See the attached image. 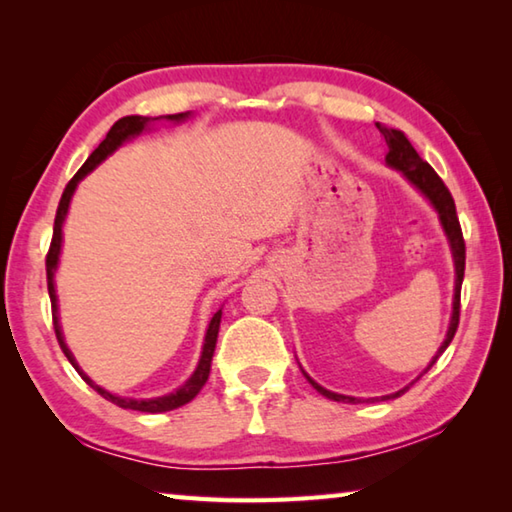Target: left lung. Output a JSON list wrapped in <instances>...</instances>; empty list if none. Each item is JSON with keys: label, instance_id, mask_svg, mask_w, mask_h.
I'll return each mask as SVG.
<instances>
[{"label": "left lung", "instance_id": "left-lung-1", "mask_svg": "<svg viewBox=\"0 0 512 512\" xmlns=\"http://www.w3.org/2000/svg\"><path fill=\"white\" fill-rule=\"evenodd\" d=\"M377 128L384 135L386 146H388V155H386V162L388 167H393L402 173V176L409 180L413 187H418L420 192L429 198V203L436 207V212L440 216V223H443V230L449 239V246H452V257H454V266H456V287H454V311H452V320H449V329H447V336L443 345H440V350L436 357L431 359V363L427 366V370L433 366V363L438 361L440 354L447 350V345L452 343L454 334H456V327H458V316H461V284H463V275H465V241H463V232H461V223H458V216H456V205H454V198L449 194V189L445 187L443 180L436 171L431 169L429 162H424L418 151L413 149L411 142L406 140V135L402 131H395V128H384L379 126ZM424 370V372H427ZM305 372V370H302ZM305 377L309 379V384L316 388L320 395L329 397V400L334 402H352L357 404L359 400L357 397H350V395H339V393H332L323 388L320 384H316L314 379H311L307 372ZM409 388V386H406ZM406 388L402 391H397L393 395H384L381 400H391V397H400Z\"/></svg>", "mask_w": 512, "mask_h": 512}]
</instances>
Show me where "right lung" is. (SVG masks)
<instances>
[{
	"label": "right lung",
	"mask_w": 512,
	"mask_h": 512,
	"mask_svg": "<svg viewBox=\"0 0 512 512\" xmlns=\"http://www.w3.org/2000/svg\"><path fill=\"white\" fill-rule=\"evenodd\" d=\"M189 117V112H178V115H164V117H153V119H167V121H183ZM151 117H140V115H131V117H121L119 121L112 124V128L106 135V140H103L97 149L92 151V155L88 160H85L83 167L76 171V176L69 180L63 196H60V203H58V210H56V221H54V237H51V246H49V253H47V289H49V298H51V318H54V329H56V339L60 343V350L65 352V357L69 359V363L79 370V375L85 379V384H90L94 391H97L101 397H106L108 402L121 406V409H131V411H142V413H164V411H173L178 409V406H183L187 402H192L194 397L198 395V391L205 386L207 377H210V368H212V357H214V348H216V336H219V325H221V309L216 311L210 320V327H207V334H205V343H203V352H201V361H198V366L194 370V375L189 377L183 386L178 388V391H173L169 395H162V397H153V400H131V397H117L108 393L106 388H101L94 384V381L85 375V372L79 368V363H76L74 354L69 352L67 343L63 339V329H60L58 323V298H56V289H54V273L58 268V257H60V244H63V221L67 216L69 210V201H72V194L76 185L81 183V180L88 176V173L97 167L99 162H103L108 158L112 151H117L121 144L126 140H131V137L140 135L146 124L153 121Z\"/></svg>",
	"instance_id": "obj_1"
}]
</instances>
